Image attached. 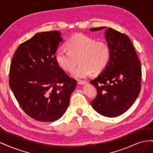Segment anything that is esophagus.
<instances>
[{
  "instance_id": "34e87169",
  "label": "esophagus",
  "mask_w": 153,
  "mask_h": 153,
  "mask_svg": "<svg viewBox=\"0 0 153 153\" xmlns=\"http://www.w3.org/2000/svg\"><path fill=\"white\" fill-rule=\"evenodd\" d=\"M88 82L87 81H85V80H78V84L79 85H82V84H87Z\"/></svg>"
}]
</instances>
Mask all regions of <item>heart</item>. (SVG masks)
<instances>
[{"instance_id": "1", "label": "heart", "mask_w": 153, "mask_h": 153, "mask_svg": "<svg viewBox=\"0 0 153 153\" xmlns=\"http://www.w3.org/2000/svg\"><path fill=\"white\" fill-rule=\"evenodd\" d=\"M67 47L58 49L55 59L67 71H72L79 61L80 64L72 72L73 76L76 78H86L92 72L100 73L110 62V48L108 43L97 41L89 36L75 35L68 41Z\"/></svg>"}]
</instances>
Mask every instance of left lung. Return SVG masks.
<instances>
[{
  "instance_id": "8db88e82",
  "label": "left lung",
  "mask_w": 153,
  "mask_h": 153,
  "mask_svg": "<svg viewBox=\"0 0 153 153\" xmlns=\"http://www.w3.org/2000/svg\"><path fill=\"white\" fill-rule=\"evenodd\" d=\"M105 28H92L91 31ZM105 39L110 48V60L103 72L90 82L97 89L91 104L101 115L115 117L126 112L140 93L141 63L127 35L108 27Z\"/></svg>"
}]
</instances>
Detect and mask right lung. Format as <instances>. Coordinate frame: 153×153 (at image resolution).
Segmentation results:
<instances>
[{"instance_id": "obj_1", "label": "right lung", "mask_w": 153, "mask_h": 153, "mask_svg": "<svg viewBox=\"0 0 153 153\" xmlns=\"http://www.w3.org/2000/svg\"><path fill=\"white\" fill-rule=\"evenodd\" d=\"M62 40L57 30L37 33L19 45L12 59L9 84L22 109L37 121L61 118L76 86L55 59Z\"/></svg>"}]
</instances>
